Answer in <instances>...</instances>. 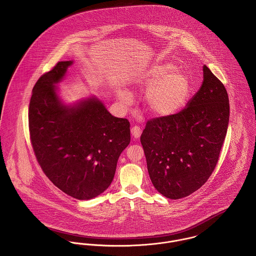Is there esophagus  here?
<instances>
[{
	"label": "esophagus",
	"instance_id": "34e87169",
	"mask_svg": "<svg viewBox=\"0 0 256 256\" xmlns=\"http://www.w3.org/2000/svg\"><path fill=\"white\" fill-rule=\"evenodd\" d=\"M141 128H139V126H132V136L134 137V138H139L140 137V136H141Z\"/></svg>",
	"mask_w": 256,
	"mask_h": 256
}]
</instances>
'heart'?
<instances>
[{"instance_id":"b5f03b06","label":"heart","mask_w":256,"mask_h":256,"mask_svg":"<svg viewBox=\"0 0 256 256\" xmlns=\"http://www.w3.org/2000/svg\"><path fill=\"white\" fill-rule=\"evenodd\" d=\"M140 89L148 92L147 100L150 112L158 117H170L186 106L190 94L192 83L184 72L177 70L172 62H160L150 66L138 77ZM118 94L124 102L130 96L120 90Z\"/></svg>"}]
</instances>
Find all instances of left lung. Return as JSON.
Segmentation results:
<instances>
[{
    "label": "left lung",
    "mask_w": 256,
    "mask_h": 256,
    "mask_svg": "<svg viewBox=\"0 0 256 256\" xmlns=\"http://www.w3.org/2000/svg\"><path fill=\"white\" fill-rule=\"evenodd\" d=\"M228 122L226 87L204 64L202 85L186 106L173 116L148 120L140 137L150 180L160 194L180 199L207 182Z\"/></svg>",
    "instance_id": "obj_1"
}]
</instances>
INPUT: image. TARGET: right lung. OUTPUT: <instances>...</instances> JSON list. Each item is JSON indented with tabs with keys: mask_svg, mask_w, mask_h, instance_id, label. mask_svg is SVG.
I'll list each match as a JSON object with an SVG mask.
<instances>
[{
	"mask_svg": "<svg viewBox=\"0 0 256 256\" xmlns=\"http://www.w3.org/2000/svg\"><path fill=\"white\" fill-rule=\"evenodd\" d=\"M74 60L59 62L36 83L29 106L36 160L62 192L79 200L102 194L112 182L130 142V122L112 116L96 96L66 104L58 83Z\"/></svg>",
	"mask_w": 256,
	"mask_h": 256,
	"instance_id": "1",
	"label": "right lung"
}]
</instances>
